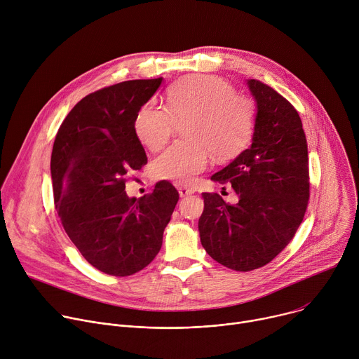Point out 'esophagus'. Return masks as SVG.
<instances>
[{"label": "esophagus", "mask_w": 359, "mask_h": 359, "mask_svg": "<svg viewBox=\"0 0 359 359\" xmlns=\"http://www.w3.org/2000/svg\"><path fill=\"white\" fill-rule=\"evenodd\" d=\"M194 191L191 190V189H189V187H179V196L180 197H186V196H190V194H193Z\"/></svg>", "instance_id": "esophagus-1"}]
</instances>
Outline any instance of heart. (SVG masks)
<instances>
[{"label": "heart", "mask_w": 359, "mask_h": 359, "mask_svg": "<svg viewBox=\"0 0 359 359\" xmlns=\"http://www.w3.org/2000/svg\"><path fill=\"white\" fill-rule=\"evenodd\" d=\"M166 107L143 105L135 118L139 142L151 151L162 150L176 132V121L186 119V136L170 147L155 165L159 179L176 184H190L216 161H230L251 143L257 105L237 93L234 86L215 75H189L169 86Z\"/></svg>", "instance_id": "b5f03b06"}]
</instances>
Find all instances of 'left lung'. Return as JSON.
Returning a JSON list of instances; mask_svg holds the SVG:
<instances>
[{"instance_id":"left-lung-1","label":"left lung","mask_w":359,"mask_h":359,"mask_svg":"<svg viewBox=\"0 0 359 359\" xmlns=\"http://www.w3.org/2000/svg\"><path fill=\"white\" fill-rule=\"evenodd\" d=\"M257 102L252 143L212 176L231 183L234 204L203 193L200 241L213 260L236 271L269 264L295 236L310 198L309 149L302 122L290 102L271 86L247 82Z\"/></svg>"}]
</instances>
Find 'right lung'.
Here are the masks:
<instances>
[{
	"instance_id": "add662e5",
	"label": "right lung",
	"mask_w": 359,
	"mask_h": 359,
	"mask_svg": "<svg viewBox=\"0 0 359 359\" xmlns=\"http://www.w3.org/2000/svg\"><path fill=\"white\" fill-rule=\"evenodd\" d=\"M161 83L136 79L92 92L55 136L50 176L62 227L83 259L109 276H132L151 263L179 200L169 182L140 198L125 191V175L147 163L135 118Z\"/></svg>"
}]
</instances>
